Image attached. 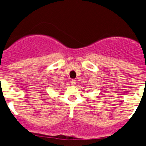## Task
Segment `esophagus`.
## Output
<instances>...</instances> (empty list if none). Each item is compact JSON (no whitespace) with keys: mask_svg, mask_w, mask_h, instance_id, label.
Segmentation results:
<instances>
[{"mask_svg":"<svg viewBox=\"0 0 146 146\" xmlns=\"http://www.w3.org/2000/svg\"><path fill=\"white\" fill-rule=\"evenodd\" d=\"M71 84L73 86H75L76 84V80H71Z\"/></svg>","mask_w":146,"mask_h":146,"instance_id":"esophagus-1","label":"esophagus"}]
</instances>
